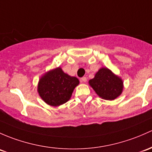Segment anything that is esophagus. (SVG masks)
Listing matches in <instances>:
<instances>
[{"mask_svg":"<svg viewBox=\"0 0 152 152\" xmlns=\"http://www.w3.org/2000/svg\"><path fill=\"white\" fill-rule=\"evenodd\" d=\"M81 81H82V82H86V81H87V78H86V77H82L81 79Z\"/></svg>","mask_w":152,"mask_h":152,"instance_id":"1","label":"esophagus"}]
</instances>
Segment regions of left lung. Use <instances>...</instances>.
Returning <instances> with one entry per match:
<instances>
[{"label":"left lung","instance_id":"8db88e82","mask_svg":"<svg viewBox=\"0 0 152 152\" xmlns=\"http://www.w3.org/2000/svg\"><path fill=\"white\" fill-rule=\"evenodd\" d=\"M89 84L99 96L108 100L116 99L123 89L122 79L107 68H100Z\"/></svg>","mask_w":152,"mask_h":152}]
</instances>
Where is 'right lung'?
<instances>
[{
  "label": "right lung",
  "instance_id": "right-lung-1",
  "mask_svg": "<svg viewBox=\"0 0 152 152\" xmlns=\"http://www.w3.org/2000/svg\"><path fill=\"white\" fill-rule=\"evenodd\" d=\"M79 84L77 78L70 76L61 68H57L41 77L38 83V92L47 104L58 106L71 98L73 89Z\"/></svg>",
  "mask_w": 152,
  "mask_h": 152
}]
</instances>
